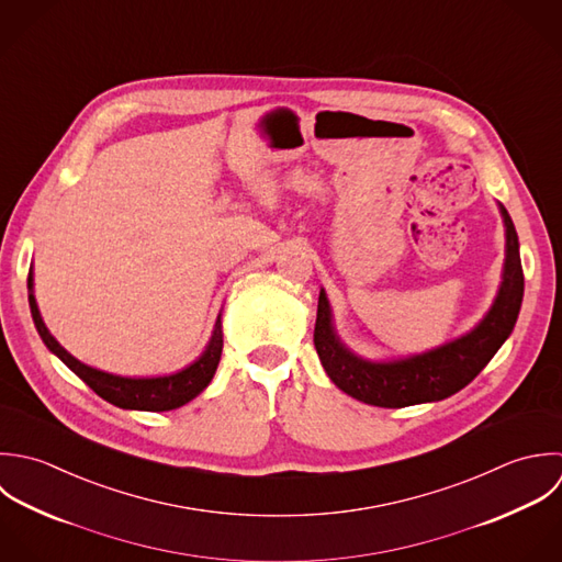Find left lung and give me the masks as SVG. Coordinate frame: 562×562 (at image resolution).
I'll use <instances>...</instances> for the list:
<instances>
[{
	"instance_id": "obj_1",
	"label": "left lung",
	"mask_w": 562,
	"mask_h": 562,
	"mask_svg": "<svg viewBox=\"0 0 562 562\" xmlns=\"http://www.w3.org/2000/svg\"><path fill=\"white\" fill-rule=\"evenodd\" d=\"M506 226L502 283L491 310L467 334L423 353L369 360L353 353L338 336L327 292L321 290L314 345L325 373L349 396L376 407H405L442 401L471 383L508 340L524 301V268L515 224L499 202Z\"/></svg>"
}]
</instances>
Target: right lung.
<instances>
[{
  "instance_id": "obj_1",
  "label": "right lung",
  "mask_w": 562,
  "mask_h": 562,
  "mask_svg": "<svg viewBox=\"0 0 562 562\" xmlns=\"http://www.w3.org/2000/svg\"><path fill=\"white\" fill-rule=\"evenodd\" d=\"M27 303L32 312L34 327L43 340V345L71 371L78 374L98 396L122 407V409H142V412H168L195 398L213 379L222 356V310L213 325V334L204 347V351L188 364L186 369L170 374L155 376H122V374L104 373L100 369L87 367L67 353L58 340L45 327L36 299H34V279L32 270L27 274Z\"/></svg>"
}]
</instances>
